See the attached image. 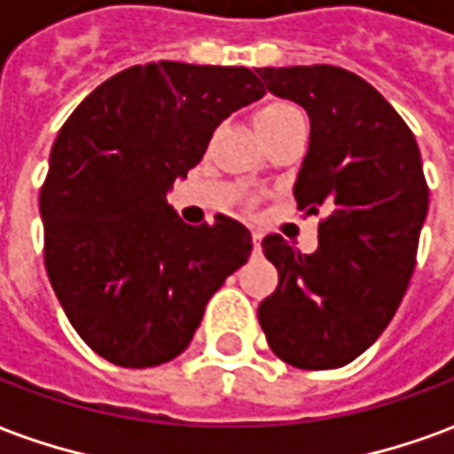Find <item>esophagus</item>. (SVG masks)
Returning a JSON list of instances; mask_svg holds the SVG:
<instances>
[{
    "label": "esophagus",
    "mask_w": 454,
    "mask_h": 454,
    "mask_svg": "<svg viewBox=\"0 0 454 454\" xmlns=\"http://www.w3.org/2000/svg\"><path fill=\"white\" fill-rule=\"evenodd\" d=\"M260 240H262L260 231H253V243H254V247H257V250H260Z\"/></svg>",
    "instance_id": "obj_1"
}]
</instances>
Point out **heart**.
Masks as SVG:
<instances>
[{
  "label": "heart",
  "instance_id": "b5f03b06",
  "mask_svg": "<svg viewBox=\"0 0 454 454\" xmlns=\"http://www.w3.org/2000/svg\"><path fill=\"white\" fill-rule=\"evenodd\" d=\"M295 117H303L301 115V110L286 100H270V103H264V106L257 107V113H254V124H257V129L262 132H270V129H277L281 124H286L288 120H295Z\"/></svg>",
  "mask_w": 454,
  "mask_h": 454
}]
</instances>
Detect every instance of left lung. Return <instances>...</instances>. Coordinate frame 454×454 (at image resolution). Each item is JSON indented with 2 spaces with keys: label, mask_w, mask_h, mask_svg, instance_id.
<instances>
[{
  "label": "left lung",
  "mask_w": 454,
  "mask_h": 454,
  "mask_svg": "<svg viewBox=\"0 0 454 454\" xmlns=\"http://www.w3.org/2000/svg\"><path fill=\"white\" fill-rule=\"evenodd\" d=\"M257 74L270 93L310 117L294 197L308 216L327 209L312 254L278 233L262 240L278 286L257 317L284 364L339 368L380 337L414 274L428 211L419 144L397 110L341 67H264Z\"/></svg>",
  "instance_id": "obj_1"
}]
</instances>
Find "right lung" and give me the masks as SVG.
Masks as SVG:
<instances>
[{"mask_svg": "<svg viewBox=\"0 0 454 454\" xmlns=\"http://www.w3.org/2000/svg\"><path fill=\"white\" fill-rule=\"evenodd\" d=\"M262 96L247 67L151 62L100 83L57 134L40 190L45 270L74 330L110 364L183 354L250 257L243 223L218 214L187 226L166 194L218 124Z\"/></svg>", "mask_w": 454, "mask_h": 454, "instance_id": "add662e5", "label": "right lung"}]
</instances>
